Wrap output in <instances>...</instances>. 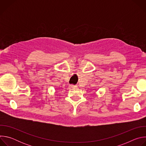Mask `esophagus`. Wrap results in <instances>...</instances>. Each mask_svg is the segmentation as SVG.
Returning <instances> with one entry per match:
<instances>
[{
	"mask_svg": "<svg viewBox=\"0 0 146 146\" xmlns=\"http://www.w3.org/2000/svg\"><path fill=\"white\" fill-rule=\"evenodd\" d=\"M69 87L71 88H76L77 87V86L73 85V84H70V85H69Z\"/></svg>",
	"mask_w": 146,
	"mask_h": 146,
	"instance_id": "esophagus-1",
	"label": "esophagus"
}]
</instances>
